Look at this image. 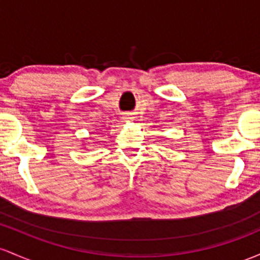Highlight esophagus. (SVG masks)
I'll use <instances>...</instances> for the list:
<instances>
[{"label":"esophagus","instance_id":"esophagus-1","mask_svg":"<svg viewBox=\"0 0 260 260\" xmlns=\"http://www.w3.org/2000/svg\"><path fill=\"white\" fill-rule=\"evenodd\" d=\"M131 118H132V117H131L129 115H128V116H124V119H125V121H128V119H131Z\"/></svg>","mask_w":260,"mask_h":260}]
</instances>
